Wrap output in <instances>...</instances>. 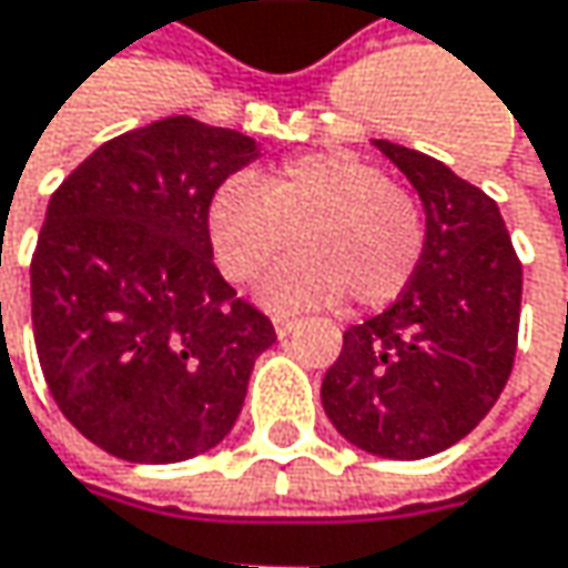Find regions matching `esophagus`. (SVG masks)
<instances>
[{"mask_svg": "<svg viewBox=\"0 0 568 568\" xmlns=\"http://www.w3.org/2000/svg\"><path fill=\"white\" fill-rule=\"evenodd\" d=\"M273 325H276V335L285 338V335H292L295 328H298V318H288V315H276L273 318Z\"/></svg>", "mask_w": 568, "mask_h": 568, "instance_id": "esophagus-1", "label": "esophagus"}]
</instances>
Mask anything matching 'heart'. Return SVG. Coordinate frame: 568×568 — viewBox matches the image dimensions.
<instances>
[{
	"mask_svg": "<svg viewBox=\"0 0 568 568\" xmlns=\"http://www.w3.org/2000/svg\"><path fill=\"white\" fill-rule=\"evenodd\" d=\"M206 243L233 283L256 280L298 236L260 295L280 312L332 305L345 292L378 308L414 280L424 256V213L410 190L352 151H312L276 171L226 180L206 203Z\"/></svg>",
	"mask_w": 568,
	"mask_h": 568,
	"instance_id": "obj_1",
	"label": "heart"
}]
</instances>
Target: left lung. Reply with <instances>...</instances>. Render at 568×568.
<instances>
[{
	"mask_svg": "<svg viewBox=\"0 0 568 568\" xmlns=\"http://www.w3.org/2000/svg\"><path fill=\"white\" fill-rule=\"evenodd\" d=\"M375 148L420 196L424 256L392 308L342 335L322 407L348 444L420 460L467 437L507 388L523 266L480 186L420 151Z\"/></svg>",
	"mask_w": 568,
	"mask_h": 568,
	"instance_id": "1",
	"label": "left lung"
}]
</instances>
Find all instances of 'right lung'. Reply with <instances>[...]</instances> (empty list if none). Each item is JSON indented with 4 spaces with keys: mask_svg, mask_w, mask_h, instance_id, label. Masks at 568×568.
I'll use <instances>...</instances> for the list:
<instances>
[{
    "mask_svg": "<svg viewBox=\"0 0 568 568\" xmlns=\"http://www.w3.org/2000/svg\"><path fill=\"white\" fill-rule=\"evenodd\" d=\"M256 141L173 114L58 186L32 256V328L61 414L131 464H180L236 424L273 322L213 266L206 203Z\"/></svg>",
    "mask_w": 568,
    "mask_h": 568,
    "instance_id": "add662e5",
    "label": "right lung"
}]
</instances>
